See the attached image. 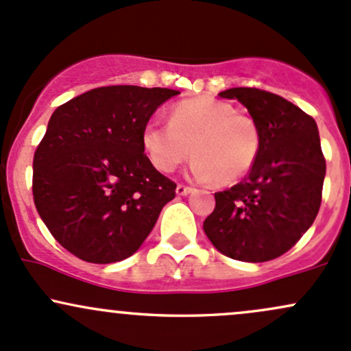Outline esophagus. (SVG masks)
<instances>
[{"label":"esophagus","instance_id":"esophagus-1","mask_svg":"<svg viewBox=\"0 0 351 351\" xmlns=\"http://www.w3.org/2000/svg\"><path fill=\"white\" fill-rule=\"evenodd\" d=\"M193 191V188L188 186V185H183V183H180L178 186H176V195H188Z\"/></svg>","mask_w":351,"mask_h":351}]
</instances>
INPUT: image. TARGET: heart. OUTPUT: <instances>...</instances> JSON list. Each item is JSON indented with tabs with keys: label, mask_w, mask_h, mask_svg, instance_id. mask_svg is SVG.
<instances>
[{
	"label": "heart",
	"mask_w": 351,
	"mask_h": 351,
	"mask_svg": "<svg viewBox=\"0 0 351 351\" xmlns=\"http://www.w3.org/2000/svg\"><path fill=\"white\" fill-rule=\"evenodd\" d=\"M143 147L161 173H171L191 156V175L200 182L232 185L249 175L261 151V128L252 116L215 99L182 101L171 121H149Z\"/></svg>",
	"instance_id": "obj_1"
}]
</instances>
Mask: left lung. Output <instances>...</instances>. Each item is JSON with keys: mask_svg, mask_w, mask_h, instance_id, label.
<instances>
[{"mask_svg": "<svg viewBox=\"0 0 351 351\" xmlns=\"http://www.w3.org/2000/svg\"><path fill=\"white\" fill-rule=\"evenodd\" d=\"M219 95L237 99L257 121L261 151L241 183L215 193L204 230L230 259L272 261L296 245L319 212L326 161L318 126L272 92L235 87Z\"/></svg>", "mask_w": 351, "mask_h": 351, "instance_id": "left-lung-1", "label": "left lung"}]
</instances>
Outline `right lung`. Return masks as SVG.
Wrapping results in <instances>:
<instances>
[{
	"instance_id": "right-lung-1",
	"label": "right lung",
	"mask_w": 351,
	"mask_h": 351,
	"mask_svg": "<svg viewBox=\"0 0 351 351\" xmlns=\"http://www.w3.org/2000/svg\"><path fill=\"white\" fill-rule=\"evenodd\" d=\"M173 88L97 87L58 106L33 156V202L64 249L86 263L132 256L176 183L143 147V129Z\"/></svg>"
}]
</instances>
